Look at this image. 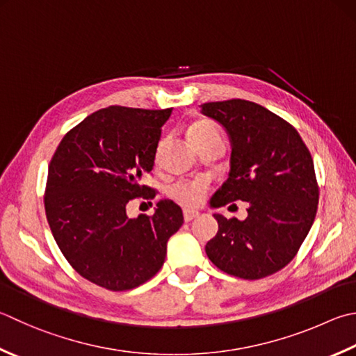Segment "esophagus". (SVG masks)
Segmentation results:
<instances>
[{
    "mask_svg": "<svg viewBox=\"0 0 356 356\" xmlns=\"http://www.w3.org/2000/svg\"><path fill=\"white\" fill-rule=\"evenodd\" d=\"M198 216H200V213L197 211L184 209V221H187V223H189V221H192V220H195Z\"/></svg>",
    "mask_w": 356,
    "mask_h": 356,
    "instance_id": "obj_1",
    "label": "esophagus"
}]
</instances>
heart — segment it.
<instances>
[{"label": "heart", "mask_w": 356, "mask_h": 356, "mask_svg": "<svg viewBox=\"0 0 356 356\" xmlns=\"http://www.w3.org/2000/svg\"><path fill=\"white\" fill-rule=\"evenodd\" d=\"M212 131H217V129L212 124L197 122L191 127L189 131H187V138H189V140H197ZM206 191H207V183L204 179L183 181V183H177L175 186H172L170 195L173 200L178 201L179 204L187 206V207H195V206H200L201 201L204 200Z\"/></svg>", "instance_id": "obj_1"}]
</instances>
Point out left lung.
Returning a JSON list of instances; mask_svg holds the SVG:
<instances>
[{
    "label": "left lung",
    "mask_w": 356,
    "mask_h": 356,
    "mask_svg": "<svg viewBox=\"0 0 356 356\" xmlns=\"http://www.w3.org/2000/svg\"><path fill=\"white\" fill-rule=\"evenodd\" d=\"M201 113L217 120L231 143L229 177L211 206H250L245 220L213 216L218 232L207 241V257L240 279L270 276L294 259L316 217L319 187L310 152L293 125L250 100L207 102Z\"/></svg>",
    "instance_id": "obj_1"
}]
</instances>
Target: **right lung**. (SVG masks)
Masks as SVG:
<instances>
[{"label":"right lung","instance_id":"1","mask_svg":"<svg viewBox=\"0 0 356 356\" xmlns=\"http://www.w3.org/2000/svg\"><path fill=\"white\" fill-rule=\"evenodd\" d=\"M170 115L102 108L66 133L49 163L44 211L52 236L74 270L106 290H131L155 276L184 221L172 200H159L150 217L127 216L130 200L155 197L140 181Z\"/></svg>","mask_w":356,"mask_h":356}]
</instances>
